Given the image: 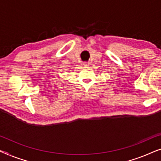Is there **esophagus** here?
<instances>
[{
    "mask_svg": "<svg viewBox=\"0 0 161 161\" xmlns=\"http://www.w3.org/2000/svg\"><path fill=\"white\" fill-rule=\"evenodd\" d=\"M83 65L84 66V67H89V63H88V62H84L83 64Z\"/></svg>",
    "mask_w": 161,
    "mask_h": 161,
    "instance_id": "1",
    "label": "esophagus"
}]
</instances>
